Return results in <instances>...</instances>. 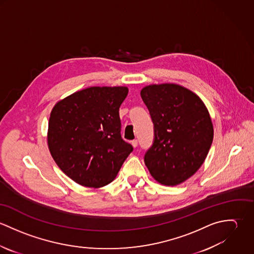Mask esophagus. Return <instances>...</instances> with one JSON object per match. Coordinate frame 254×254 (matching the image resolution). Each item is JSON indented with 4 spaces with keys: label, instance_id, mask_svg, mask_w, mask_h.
<instances>
[{
    "label": "esophagus",
    "instance_id": "1",
    "mask_svg": "<svg viewBox=\"0 0 254 254\" xmlns=\"http://www.w3.org/2000/svg\"><path fill=\"white\" fill-rule=\"evenodd\" d=\"M131 145H133L134 147H137V145H138V141H137V140H133V141L131 142Z\"/></svg>",
    "mask_w": 254,
    "mask_h": 254
}]
</instances>
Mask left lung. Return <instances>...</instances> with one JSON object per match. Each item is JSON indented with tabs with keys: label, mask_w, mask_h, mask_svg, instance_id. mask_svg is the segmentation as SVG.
<instances>
[{
	"label": "left lung",
	"mask_w": 254,
	"mask_h": 254,
	"mask_svg": "<svg viewBox=\"0 0 254 254\" xmlns=\"http://www.w3.org/2000/svg\"><path fill=\"white\" fill-rule=\"evenodd\" d=\"M141 97L154 124V142L145 154L155 181L177 186L204 162L213 141V124L202 100L178 84H151Z\"/></svg>",
	"instance_id": "left-lung-1"
}]
</instances>
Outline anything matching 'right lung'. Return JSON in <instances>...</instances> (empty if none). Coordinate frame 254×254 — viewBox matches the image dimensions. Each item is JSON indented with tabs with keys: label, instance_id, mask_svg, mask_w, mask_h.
<instances>
[{
	"label": "right lung",
	"instance_id": "add662e5",
	"mask_svg": "<svg viewBox=\"0 0 254 254\" xmlns=\"http://www.w3.org/2000/svg\"><path fill=\"white\" fill-rule=\"evenodd\" d=\"M128 88L90 87L59 101L51 111L47 141L61 170L88 188L109 185L133 146L120 135L119 108Z\"/></svg>",
	"mask_w": 254,
	"mask_h": 254
}]
</instances>
